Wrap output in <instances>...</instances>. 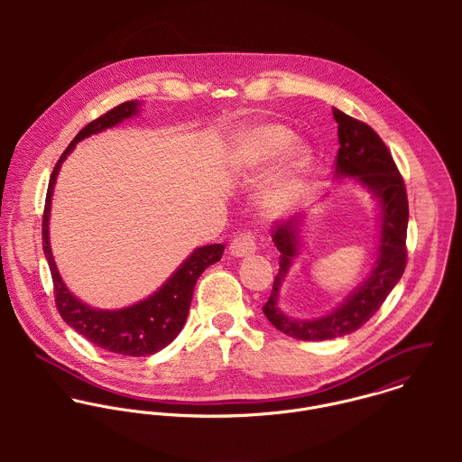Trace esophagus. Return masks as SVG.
<instances>
[{"instance_id":"1","label":"esophagus","mask_w":462,"mask_h":462,"mask_svg":"<svg viewBox=\"0 0 462 462\" xmlns=\"http://www.w3.org/2000/svg\"><path fill=\"white\" fill-rule=\"evenodd\" d=\"M256 253V238L253 233H244L236 236L229 245V254L235 258H247Z\"/></svg>"}]
</instances>
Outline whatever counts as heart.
Here are the masks:
<instances>
[{
	"instance_id": "obj_1",
	"label": "heart",
	"mask_w": 462,
	"mask_h": 462,
	"mask_svg": "<svg viewBox=\"0 0 462 462\" xmlns=\"http://www.w3.org/2000/svg\"><path fill=\"white\" fill-rule=\"evenodd\" d=\"M291 140L293 133L281 125H258L240 133L235 140L231 160L240 172H253L284 151L279 171L264 187V204L268 208L284 202L311 163L310 147Z\"/></svg>"
}]
</instances>
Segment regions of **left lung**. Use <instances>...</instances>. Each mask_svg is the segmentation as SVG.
Segmentation results:
<instances>
[{"label":"left lung","instance_id":"left-lung-1","mask_svg":"<svg viewBox=\"0 0 462 462\" xmlns=\"http://www.w3.org/2000/svg\"><path fill=\"white\" fill-rule=\"evenodd\" d=\"M332 116L337 123L339 140L334 178L357 183L377 200L379 244L377 258L370 273L343 299L341 304L324 317L300 320L286 315L279 308V291L291 264L300 258L306 213L299 211L286 222L275 224L272 242L281 253L279 273L273 279L263 313L275 329L304 341L339 337L365 326L395 288L407 262V194L386 143L368 125L352 119L341 110L332 108Z\"/></svg>","mask_w":462,"mask_h":462}]
</instances>
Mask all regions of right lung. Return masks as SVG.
Instances as JSON below:
<instances>
[{"mask_svg": "<svg viewBox=\"0 0 462 462\" xmlns=\"http://www.w3.org/2000/svg\"><path fill=\"white\" fill-rule=\"evenodd\" d=\"M140 101H126L99 119L87 125L81 132L74 136V140L67 145L64 154L55 165V171L50 180L48 198L42 218V247L51 270L53 286H55V300L60 317L69 328L87 337L90 343L121 356H152L165 348L169 343L183 329L190 302L194 297V286L199 275L209 264L220 262L224 245L213 244L198 247L183 263L180 264L171 277L149 297L134 302L132 306L121 310H99L79 300L64 282L50 244V215H51V200L55 183L60 172L62 163L67 156L74 151L76 143L105 132L108 128L119 126L123 121L132 119L140 114Z\"/></svg>", "mask_w": 462, "mask_h": 462, "instance_id": "1", "label": "right lung"}]
</instances>
